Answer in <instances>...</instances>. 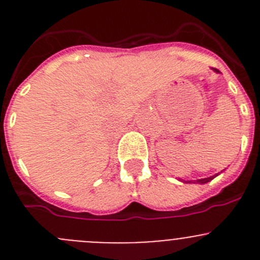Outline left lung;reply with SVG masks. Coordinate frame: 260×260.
I'll use <instances>...</instances> for the list:
<instances>
[{"label":"left lung","instance_id":"8db88e82","mask_svg":"<svg viewBox=\"0 0 260 260\" xmlns=\"http://www.w3.org/2000/svg\"><path fill=\"white\" fill-rule=\"evenodd\" d=\"M214 71H215V72H219L218 70H214ZM215 177L216 175H213V177H209V178H204V179H197V180H183V179H180V180H182L183 183H199V184H205V183H208V182H210V180H213Z\"/></svg>","mask_w":260,"mask_h":260}]
</instances>
